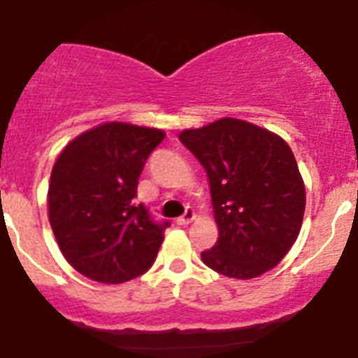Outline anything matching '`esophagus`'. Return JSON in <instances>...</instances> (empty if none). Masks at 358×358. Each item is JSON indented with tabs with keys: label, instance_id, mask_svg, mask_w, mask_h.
<instances>
[{
	"label": "esophagus",
	"instance_id": "34e87169",
	"mask_svg": "<svg viewBox=\"0 0 358 358\" xmlns=\"http://www.w3.org/2000/svg\"><path fill=\"white\" fill-rule=\"evenodd\" d=\"M194 218H196V213H194V210H192V208H187L185 213H183L182 217L176 218V224H178V225H187V224H190V222H192Z\"/></svg>",
	"mask_w": 358,
	"mask_h": 358
}]
</instances>
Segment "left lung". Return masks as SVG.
Returning <instances> with one entry per match:
<instances>
[{
  "label": "left lung",
  "instance_id": "8db88e82",
  "mask_svg": "<svg viewBox=\"0 0 358 358\" xmlns=\"http://www.w3.org/2000/svg\"><path fill=\"white\" fill-rule=\"evenodd\" d=\"M180 141L210 182L218 239L201 259L236 280L264 275L287 255L301 232L306 189L285 140L241 119L224 117Z\"/></svg>",
  "mask_w": 358,
  "mask_h": 358
}]
</instances>
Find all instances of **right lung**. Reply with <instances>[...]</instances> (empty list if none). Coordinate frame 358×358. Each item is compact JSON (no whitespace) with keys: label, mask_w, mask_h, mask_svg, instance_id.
<instances>
[{"label":"right lung","mask_w":358,"mask_h":358,"mask_svg":"<svg viewBox=\"0 0 358 358\" xmlns=\"http://www.w3.org/2000/svg\"><path fill=\"white\" fill-rule=\"evenodd\" d=\"M162 129L105 122L73 138L50 173L47 204L69 266L99 283H124L154 264L168 222L134 203L143 166Z\"/></svg>","instance_id":"add662e5"}]
</instances>
